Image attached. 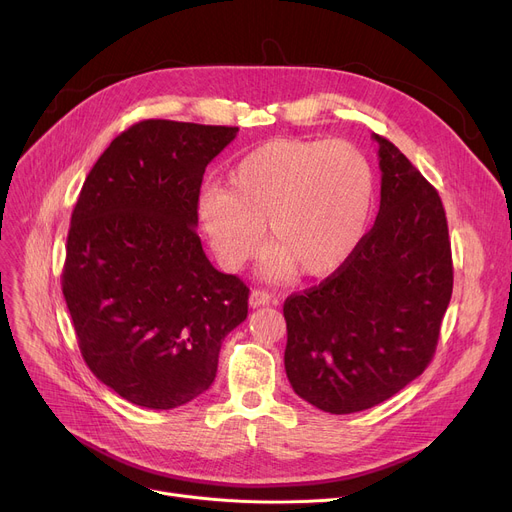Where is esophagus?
Returning <instances> with one entry per match:
<instances>
[{
	"label": "esophagus",
	"instance_id": "34e87169",
	"mask_svg": "<svg viewBox=\"0 0 512 512\" xmlns=\"http://www.w3.org/2000/svg\"><path fill=\"white\" fill-rule=\"evenodd\" d=\"M270 303H278V297H274L272 292H267V290H253V292H251L249 305H251L253 309L265 307V305H270Z\"/></svg>",
	"mask_w": 512,
	"mask_h": 512
}]
</instances>
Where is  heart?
I'll return each instance as SVG.
<instances>
[{"label": "heart", "instance_id": "b5f03b06", "mask_svg": "<svg viewBox=\"0 0 512 512\" xmlns=\"http://www.w3.org/2000/svg\"><path fill=\"white\" fill-rule=\"evenodd\" d=\"M373 205L367 159L344 141L276 139L242 157L228 191L209 186L197 218L218 261L230 272L251 261L263 242L272 249L267 278L336 272L355 253Z\"/></svg>", "mask_w": 512, "mask_h": 512}]
</instances>
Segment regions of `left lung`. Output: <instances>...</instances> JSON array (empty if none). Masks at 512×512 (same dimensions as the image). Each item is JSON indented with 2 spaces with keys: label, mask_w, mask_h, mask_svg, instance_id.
I'll use <instances>...</instances> for the list:
<instances>
[{
  "label": "left lung",
  "mask_w": 512,
  "mask_h": 512,
  "mask_svg": "<svg viewBox=\"0 0 512 512\" xmlns=\"http://www.w3.org/2000/svg\"><path fill=\"white\" fill-rule=\"evenodd\" d=\"M380 211L355 253L284 303V367L309 405L348 415L411 384L432 361L452 294L446 213L436 188L373 134Z\"/></svg>",
  "instance_id": "8db88e82"
}]
</instances>
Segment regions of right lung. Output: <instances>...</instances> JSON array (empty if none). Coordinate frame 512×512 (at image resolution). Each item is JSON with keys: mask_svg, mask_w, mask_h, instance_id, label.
Masks as SVG:
<instances>
[{"mask_svg": "<svg viewBox=\"0 0 512 512\" xmlns=\"http://www.w3.org/2000/svg\"><path fill=\"white\" fill-rule=\"evenodd\" d=\"M236 126L143 120L112 141L72 211L64 299L97 380L132 405L176 409L215 380L249 288L215 270L197 236L209 161Z\"/></svg>", "mask_w": 512, "mask_h": 512, "instance_id": "right-lung-1", "label": "right lung"}]
</instances>
